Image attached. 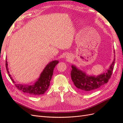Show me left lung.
<instances>
[{"label":"left lung","instance_id":"8db88e82","mask_svg":"<svg viewBox=\"0 0 123 123\" xmlns=\"http://www.w3.org/2000/svg\"><path fill=\"white\" fill-rule=\"evenodd\" d=\"M114 61L115 59L107 72L96 77L86 75L85 73L72 65L71 76L74 85L77 88L85 92H90L99 88L107 83L110 79L114 68Z\"/></svg>","mask_w":123,"mask_h":123}]
</instances>
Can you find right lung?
<instances>
[{
    "label": "right lung",
    "instance_id": "1",
    "mask_svg": "<svg viewBox=\"0 0 123 123\" xmlns=\"http://www.w3.org/2000/svg\"><path fill=\"white\" fill-rule=\"evenodd\" d=\"M58 63V61H54L50 62L48 64L43 72L40 74V76L38 80L33 85H22L15 84L16 88L20 91H23L32 95H39L44 93L49 88L50 84V80H51L52 76L53 73V70L55 66ZM8 63L6 60V67L8 72V75L11 80L14 83V80L11 77L8 68Z\"/></svg>",
    "mask_w": 123,
    "mask_h": 123
}]
</instances>
